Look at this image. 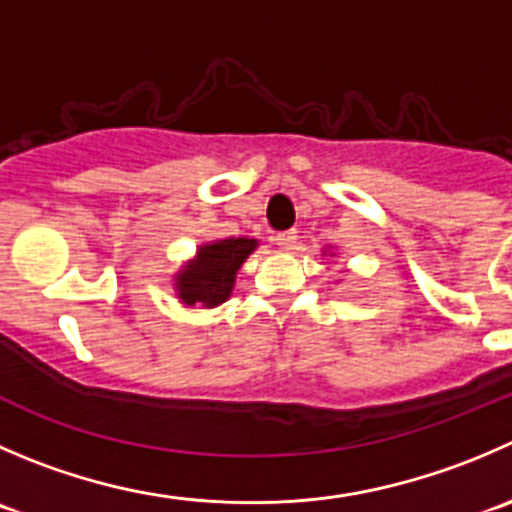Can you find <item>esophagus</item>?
I'll return each instance as SVG.
<instances>
[{
    "label": "esophagus",
    "instance_id": "obj_1",
    "mask_svg": "<svg viewBox=\"0 0 512 512\" xmlns=\"http://www.w3.org/2000/svg\"><path fill=\"white\" fill-rule=\"evenodd\" d=\"M297 242V232L295 230H285V232H277L275 235V245H280L282 250H292Z\"/></svg>",
    "mask_w": 512,
    "mask_h": 512
}]
</instances>
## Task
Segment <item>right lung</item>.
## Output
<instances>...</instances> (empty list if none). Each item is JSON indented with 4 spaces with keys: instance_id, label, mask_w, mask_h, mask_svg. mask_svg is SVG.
Listing matches in <instances>:
<instances>
[{
    "instance_id": "obj_1",
    "label": "right lung",
    "mask_w": 512,
    "mask_h": 512,
    "mask_svg": "<svg viewBox=\"0 0 512 512\" xmlns=\"http://www.w3.org/2000/svg\"><path fill=\"white\" fill-rule=\"evenodd\" d=\"M257 240L230 237L202 245L195 260L187 262L175 277V290L185 305L217 307L232 295L235 275L242 262L255 252Z\"/></svg>"
}]
</instances>
